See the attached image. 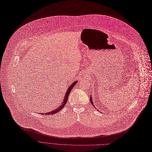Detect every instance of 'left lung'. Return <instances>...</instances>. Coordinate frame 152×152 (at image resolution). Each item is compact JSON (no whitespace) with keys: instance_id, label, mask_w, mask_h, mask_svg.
<instances>
[{"instance_id":"8db88e82","label":"left lung","mask_w":152,"mask_h":152,"mask_svg":"<svg viewBox=\"0 0 152 152\" xmlns=\"http://www.w3.org/2000/svg\"><path fill=\"white\" fill-rule=\"evenodd\" d=\"M90 102H91V104H93V101H92V99H91V98H90ZM93 106L94 107V105H93Z\"/></svg>"}]
</instances>
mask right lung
Here are the masks:
<instances>
[{
    "label": "right lung",
    "mask_w": 152,
    "mask_h": 152,
    "mask_svg": "<svg viewBox=\"0 0 152 152\" xmlns=\"http://www.w3.org/2000/svg\"><path fill=\"white\" fill-rule=\"evenodd\" d=\"M76 83H77V80H76L75 82H74L73 83V84H72L70 87H69V88H68V90H67L66 93H65V97H64V101H63V102H62V103L60 107H59V108H56V109H55L54 110H53V111H51V112H47V113H45V115H53V114H55V113H56L59 112V111H60V110H61L62 108H63V107L65 106V104H66V103L67 102L68 98V96H69V94H70V91H72V90L73 87L76 85ZM42 114L44 115V113H42Z\"/></svg>",
    "instance_id": "obj_1"
}]
</instances>
